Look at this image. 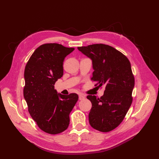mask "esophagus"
<instances>
[{
	"label": "esophagus",
	"instance_id": "1",
	"mask_svg": "<svg viewBox=\"0 0 159 159\" xmlns=\"http://www.w3.org/2000/svg\"><path fill=\"white\" fill-rule=\"evenodd\" d=\"M85 99V96L82 94H80L79 95V99L80 100H83Z\"/></svg>",
	"mask_w": 159,
	"mask_h": 159
}]
</instances>
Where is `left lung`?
I'll return each instance as SVG.
<instances>
[{"label": "left lung", "mask_w": 159, "mask_h": 159, "mask_svg": "<svg viewBox=\"0 0 159 159\" xmlns=\"http://www.w3.org/2000/svg\"><path fill=\"white\" fill-rule=\"evenodd\" d=\"M92 61V80L96 85H104L100 98L88 95L92 107L89 122L93 129L109 132L122 122L132 103L134 79L127 57L114 48L103 44L78 47Z\"/></svg>", "instance_id": "obj_1"}]
</instances>
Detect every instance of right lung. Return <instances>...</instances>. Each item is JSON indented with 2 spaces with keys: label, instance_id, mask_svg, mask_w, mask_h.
I'll return each mask as SVG.
<instances>
[{
  "label": "right lung",
  "instance_id": "right-lung-1",
  "mask_svg": "<svg viewBox=\"0 0 159 159\" xmlns=\"http://www.w3.org/2000/svg\"><path fill=\"white\" fill-rule=\"evenodd\" d=\"M74 50L56 43L41 45L34 52L25 70L24 98L28 112L39 128L56 134L70 124V113L78 100L76 93L64 95L54 89L64 74L63 61Z\"/></svg>",
  "mask_w": 159,
  "mask_h": 159
}]
</instances>
